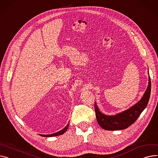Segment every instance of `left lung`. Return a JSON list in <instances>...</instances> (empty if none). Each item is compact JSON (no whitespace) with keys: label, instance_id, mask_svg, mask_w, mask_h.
Masks as SVG:
<instances>
[{"label":"left lung","instance_id":"obj_1","mask_svg":"<svg viewBox=\"0 0 158 158\" xmlns=\"http://www.w3.org/2000/svg\"><path fill=\"white\" fill-rule=\"evenodd\" d=\"M148 74L149 69H148ZM151 90V82L149 76V82L142 98L129 109L115 115H106L101 112L97 106L94 105L97 122L100 127L106 130L114 131L127 128L137 119L140 114L146 108L149 100Z\"/></svg>","mask_w":158,"mask_h":158}]
</instances>
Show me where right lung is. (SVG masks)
Masks as SVG:
<instances>
[{
  "mask_svg": "<svg viewBox=\"0 0 158 158\" xmlns=\"http://www.w3.org/2000/svg\"><path fill=\"white\" fill-rule=\"evenodd\" d=\"M69 127V123H68V124H67V126H66V127H65L64 129L60 130V131H58V132L54 133H52V134H50V135H42V134H40V135L42 136H44V137H52V136H58V135L64 134V133L67 130Z\"/></svg>",
  "mask_w": 158,
  "mask_h": 158,
  "instance_id": "obj_1",
  "label": "right lung"
}]
</instances>
